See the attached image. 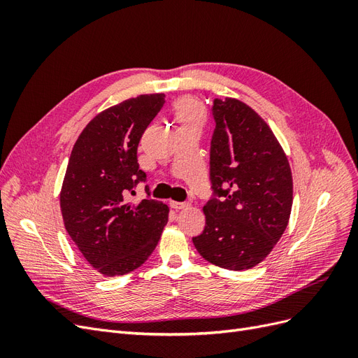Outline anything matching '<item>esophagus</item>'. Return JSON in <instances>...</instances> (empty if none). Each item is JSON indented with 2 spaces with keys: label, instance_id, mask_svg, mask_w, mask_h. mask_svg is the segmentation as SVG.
I'll list each match as a JSON object with an SVG mask.
<instances>
[{
  "label": "esophagus",
  "instance_id": "obj_1",
  "mask_svg": "<svg viewBox=\"0 0 358 358\" xmlns=\"http://www.w3.org/2000/svg\"><path fill=\"white\" fill-rule=\"evenodd\" d=\"M170 206L173 209H176V210H180V209H187V208H189V203L188 201H170Z\"/></svg>",
  "mask_w": 358,
  "mask_h": 358
}]
</instances>
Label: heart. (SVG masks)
Segmentation results:
<instances>
[{
  "label": "heart",
  "mask_w": 358,
  "mask_h": 358,
  "mask_svg": "<svg viewBox=\"0 0 358 358\" xmlns=\"http://www.w3.org/2000/svg\"><path fill=\"white\" fill-rule=\"evenodd\" d=\"M175 117L180 127H200L204 121V110L199 101L182 99L175 104Z\"/></svg>",
  "instance_id": "1"
}]
</instances>
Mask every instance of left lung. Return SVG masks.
I'll list each match as a JSON object with an SVG mask.
<instances>
[{
	"instance_id": "8db88e82",
	"label": "left lung",
	"mask_w": 358,
	"mask_h": 358,
	"mask_svg": "<svg viewBox=\"0 0 358 358\" xmlns=\"http://www.w3.org/2000/svg\"><path fill=\"white\" fill-rule=\"evenodd\" d=\"M210 142L213 199L192 237L209 263L246 270L262 263L284 234L292 206L289 162L264 119L241 100L215 99Z\"/></svg>"
}]
</instances>
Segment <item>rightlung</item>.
<instances>
[{
    "instance_id": "right-lung-1",
    "label": "right lung",
    "mask_w": 358,
    "mask_h": 358,
    "mask_svg": "<svg viewBox=\"0 0 358 358\" xmlns=\"http://www.w3.org/2000/svg\"><path fill=\"white\" fill-rule=\"evenodd\" d=\"M164 96L145 94L109 107L83 128L73 146L59 194L62 220L86 262L104 276L127 275L142 266L169 221L162 201L125 199L146 180L137 146Z\"/></svg>"
}]
</instances>
